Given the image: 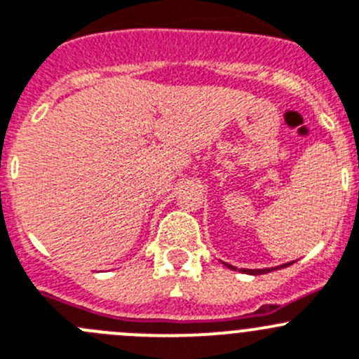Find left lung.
<instances>
[{
  "instance_id": "left-lung-1",
  "label": "left lung",
  "mask_w": 359,
  "mask_h": 359,
  "mask_svg": "<svg viewBox=\"0 0 359 359\" xmlns=\"http://www.w3.org/2000/svg\"><path fill=\"white\" fill-rule=\"evenodd\" d=\"M229 266V264H227ZM284 266H291V262H287V264H282V268ZM231 269H236L234 266H229ZM280 266H276V268H264V269H241L243 273H250V275H262V273H269V271H275V269H278Z\"/></svg>"
}]
</instances>
